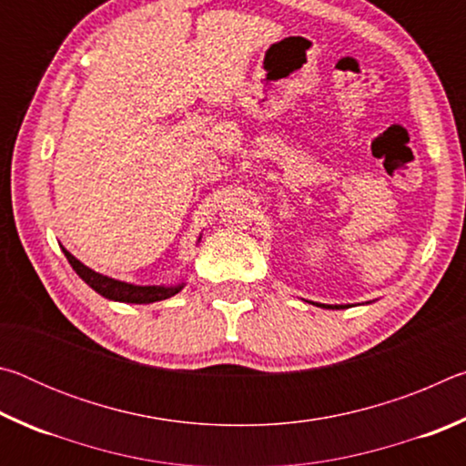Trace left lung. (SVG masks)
<instances>
[{
    "instance_id": "left-lung-1",
    "label": "left lung",
    "mask_w": 466,
    "mask_h": 466,
    "mask_svg": "<svg viewBox=\"0 0 466 466\" xmlns=\"http://www.w3.org/2000/svg\"><path fill=\"white\" fill-rule=\"evenodd\" d=\"M312 304H314V302H312ZM317 306H320V309H333V310L347 309V306H343V304H341V306H339V304H335V306H333V304H317Z\"/></svg>"
}]
</instances>
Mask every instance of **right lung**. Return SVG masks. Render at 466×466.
<instances>
[{"instance_id": "right-lung-1", "label": "right lung", "mask_w": 466, "mask_h": 466, "mask_svg": "<svg viewBox=\"0 0 466 466\" xmlns=\"http://www.w3.org/2000/svg\"><path fill=\"white\" fill-rule=\"evenodd\" d=\"M63 255L67 257V261L74 267V271L80 275V278L88 283L94 291H98L100 296H105L108 299H115V302L152 304V302H157V299H167L170 296H175L185 288V283H177V286H136V283L119 281V279L106 278V275L102 273L92 271L90 267H86L84 263L77 261L72 252L66 248H63Z\"/></svg>"}]
</instances>
